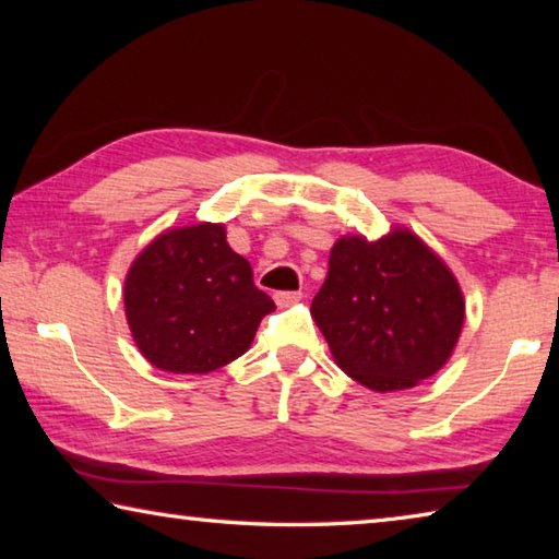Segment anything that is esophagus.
<instances>
[{
    "instance_id": "1",
    "label": "esophagus",
    "mask_w": 559,
    "mask_h": 559,
    "mask_svg": "<svg viewBox=\"0 0 559 559\" xmlns=\"http://www.w3.org/2000/svg\"><path fill=\"white\" fill-rule=\"evenodd\" d=\"M300 298H302L300 290H281V293H276V302L281 308L296 306V302H300Z\"/></svg>"
}]
</instances>
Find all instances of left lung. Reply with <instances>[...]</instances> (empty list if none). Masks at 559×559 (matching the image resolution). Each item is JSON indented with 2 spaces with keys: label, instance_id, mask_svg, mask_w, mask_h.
Wrapping results in <instances>:
<instances>
[{
  "label": "left lung",
  "instance_id": "8db88e82",
  "mask_svg": "<svg viewBox=\"0 0 559 559\" xmlns=\"http://www.w3.org/2000/svg\"><path fill=\"white\" fill-rule=\"evenodd\" d=\"M310 316L340 370L367 390L396 392L449 362L466 302L447 263L396 226L377 241H335Z\"/></svg>",
  "mask_w": 559,
  "mask_h": 559
}]
</instances>
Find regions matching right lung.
Segmentation results:
<instances>
[{
    "label": "right lung",
    "instance_id": "obj_1",
    "mask_svg": "<svg viewBox=\"0 0 559 559\" xmlns=\"http://www.w3.org/2000/svg\"><path fill=\"white\" fill-rule=\"evenodd\" d=\"M126 318L157 370L206 374L249 349L263 316L276 310L253 286L251 263L226 241L224 224L167 229L132 261Z\"/></svg>",
    "mask_w": 559,
    "mask_h": 559
}]
</instances>
